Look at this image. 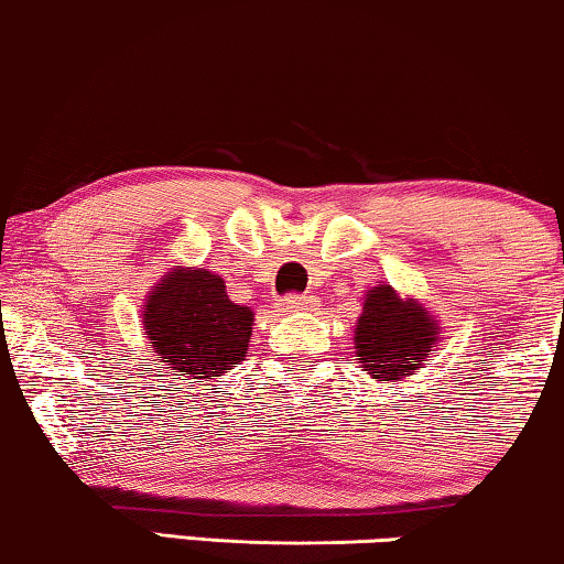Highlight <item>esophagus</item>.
I'll list each match as a JSON object with an SVG mask.
<instances>
[{
	"mask_svg": "<svg viewBox=\"0 0 564 564\" xmlns=\"http://www.w3.org/2000/svg\"><path fill=\"white\" fill-rule=\"evenodd\" d=\"M280 305H282V311H288V313H300V311H307V307L313 305V300L307 295H297V292H292V295L280 300Z\"/></svg>",
	"mask_w": 564,
	"mask_h": 564,
	"instance_id": "34e87169",
	"label": "esophagus"
}]
</instances>
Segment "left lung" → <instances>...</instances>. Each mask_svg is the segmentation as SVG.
I'll use <instances>...</instances> for the list:
<instances>
[{"label":"left lung","instance_id":"8db88e82","mask_svg":"<svg viewBox=\"0 0 564 564\" xmlns=\"http://www.w3.org/2000/svg\"><path fill=\"white\" fill-rule=\"evenodd\" d=\"M436 321L419 303H405L390 284L367 292L354 330L359 365L380 382H398L426 361L436 344Z\"/></svg>","mask_w":564,"mask_h":564}]
</instances>
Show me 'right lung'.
<instances>
[{
    "mask_svg": "<svg viewBox=\"0 0 564 564\" xmlns=\"http://www.w3.org/2000/svg\"><path fill=\"white\" fill-rule=\"evenodd\" d=\"M253 313L230 303L226 284L205 269H174L149 295L143 328L153 357L192 380H215L246 357Z\"/></svg>",
    "mask_w": 564,
    "mask_h": 564,
    "instance_id": "obj_1",
    "label": "right lung"
}]
</instances>
